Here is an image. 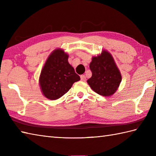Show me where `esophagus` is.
Instances as JSON below:
<instances>
[{"mask_svg":"<svg viewBox=\"0 0 156 156\" xmlns=\"http://www.w3.org/2000/svg\"><path fill=\"white\" fill-rule=\"evenodd\" d=\"M80 78H81V80L82 82H85L86 80H87V78H86V76L84 75H81L80 76Z\"/></svg>","mask_w":156,"mask_h":156,"instance_id":"34e87169","label":"esophagus"}]
</instances>
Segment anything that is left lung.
<instances>
[{
    "label": "left lung",
    "mask_w": 156,
    "mask_h": 156,
    "mask_svg": "<svg viewBox=\"0 0 156 156\" xmlns=\"http://www.w3.org/2000/svg\"><path fill=\"white\" fill-rule=\"evenodd\" d=\"M92 76L87 80L92 90L103 97H111L120 85L121 74L112 55L104 49L93 56L90 63Z\"/></svg>",
    "instance_id": "obj_1"
}]
</instances>
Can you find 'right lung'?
Segmentation results:
<instances>
[{
    "label": "right lung",
    "mask_w": 156,
    "mask_h": 156,
    "mask_svg": "<svg viewBox=\"0 0 156 156\" xmlns=\"http://www.w3.org/2000/svg\"><path fill=\"white\" fill-rule=\"evenodd\" d=\"M69 55L57 48L48 56L39 78L43 95L49 100H57L69 91L73 84L80 80L68 62Z\"/></svg>",
    "instance_id": "right-lung-1"
}]
</instances>
